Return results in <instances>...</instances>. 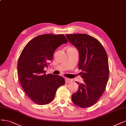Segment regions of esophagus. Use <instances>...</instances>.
Wrapping results in <instances>:
<instances>
[{
	"label": "esophagus",
	"instance_id": "34e87169",
	"mask_svg": "<svg viewBox=\"0 0 126 126\" xmlns=\"http://www.w3.org/2000/svg\"><path fill=\"white\" fill-rule=\"evenodd\" d=\"M65 82H66V83H69L71 82V80L70 79H68V78H66L65 79Z\"/></svg>",
	"mask_w": 126,
	"mask_h": 126
}]
</instances>
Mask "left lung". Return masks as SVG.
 I'll list each match as a JSON object with an SVG mask.
<instances>
[{"label":"left lung","mask_w":126,"mask_h":126,"mask_svg":"<svg viewBox=\"0 0 126 126\" xmlns=\"http://www.w3.org/2000/svg\"><path fill=\"white\" fill-rule=\"evenodd\" d=\"M68 41L79 51V69L82 70L83 83L79 84L77 92L72 95V101L81 108L95 104L105 90L109 77L106 52L96 38L85 34H67Z\"/></svg>","instance_id":"left-lung-1"}]
</instances>
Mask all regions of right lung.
<instances>
[{
	"mask_svg": "<svg viewBox=\"0 0 126 126\" xmlns=\"http://www.w3.org/2000/svg\"><path fill=\"white\" fill-rule=\"evenodd\" d=\"M67 42L63 34H43L30 41L21 52L18 63L20 83L28 96L38 105L50 103L58 88L65 83L61 76L46 75L44 68L50 64L55 50Z\"/></svg>",
	"mask_w": 126,
	"mask_h": 126,
	"instance_id": "1",
	"label": "right lung"
}]
</instances>
